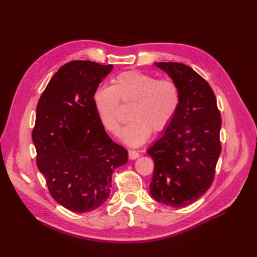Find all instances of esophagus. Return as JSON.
<instances>
[{"label":"esophagus","mask_w":257,"mask_h":257,"mask_svg":"<svg viewBox=\"0 0 257 257\" xmlns=\"http://www.w3.org/2000/svg\"><path fill=\"white\" fill-rule=\"evenodd\" d=\"M139 157V152L135 151V150H130L128 151V158L131 160H136Z\"/></svg>","instance_id":"1"}]
</instances>
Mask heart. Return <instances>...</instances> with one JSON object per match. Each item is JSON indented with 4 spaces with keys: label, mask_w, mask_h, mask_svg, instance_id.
Here are the masks:
<instances>
[{
    "label": "heart",
    "mask_w": 257,
    "mask_h": 257,
    "mask_svg": "<svg viewBox=\"0 0 257 257\" xmlns=\"http://www.w3.org/2000/svg\"><path fill=\"white\" fill-rule=\"evenodd\" d=\"M119 103L130 104V123L122 141L131 147L145 144L152 130H165L181 104L180 88L173 79H157L143 72H125L115 76L110 87H100L93 94V105L103 126L114 136L121 133Z\"/></svg>",
    "instance_id": "obj_1"
}]
</instances>
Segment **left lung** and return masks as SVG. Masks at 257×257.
<instances>
[{
	"label": "left lung",
	"instance_id": "left-lung-1",
	"mask_svg": "<svg viewBox=\"0 0 257 257\" xmlns=\"http://www.w3.org/2000/svg\"><path fill=\"white\" fill-rule=\"evenodd\" d=\"M180 88L179 110L147 153L154 161L151 196L161 204L182 208L211 186L221 153V114L209 83L190 66L154 63Z\"/></svg>",
	"mask_w": 257,
	"mask_h": 257
}]
</instances>
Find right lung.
I'll use <instances>...</instances> for the list:
<instances>
[{
	"mask_svg": "<svg viewBox=\"0 0 257 257\" xmlns=\"http://www.w3.org/2000/svg\"><path fill=\"white\" fill-rule=\"evenodd\" d=\"M112 65L72 61L52 76L36 108L32 132L36 164L53 199L74 212H90L109 197L115 168L127 151L107 135L93 105Z\"/></svg>",
	"mask_w": 257,
	"mask_h": 257,
	"instance_id": "1",
	"label": "right lung"
}]
</instances>
